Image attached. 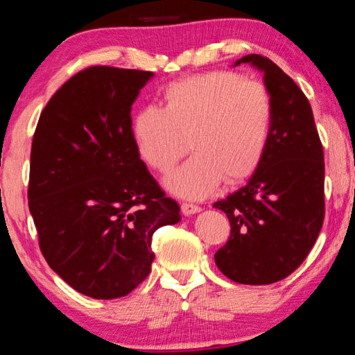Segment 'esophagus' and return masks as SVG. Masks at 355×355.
<instances>
[{"instance_id": "esophagus-1", "label": "esophagus", "mask_w": 355, "mask_h": 355, "mask_svg": "<svg viewBox=\"0 0 355 355\" xmlns=\"http://www.w3.org/2000/svg\"><path fill=\"white\" fill-rule=\"evenodd\" d=\"M200 210H202V208L198 207V205H193V203H187V202H184L182 205H181V211H182V215H196V213H198Z\"/></svg>"}]
</instances>
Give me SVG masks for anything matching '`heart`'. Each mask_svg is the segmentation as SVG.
I'll list each match as a JSON object with an SVG mask.
<instances>
[{"mask_svg": "<svg viewBox=\"0 0 355 355\" xmlns=\"http://www.w3.org/2000/svg\"><path fill=\"white\" fill-rule=\"evenodd\" d=\"M163 103L140 108L130 134L144 162L159 174L178 166L189 139L193 155L168 179L178 196L207 197L223 178L239 182L263 162L275 106L260 82L234 72H205L164 87Z\"/></svg>", "mask_w": 355, "mask_h": 355, "instance_id": "obj_1", "label": "heart"}]
</instances>
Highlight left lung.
Wrapping results in <instances>:
<instances>
[{
  "instance_id": "obj_1",
  "label": "left lung",
  "mask_w": 355,
  "mask_h": 355,
  "mask_svg": "<svg viewBox=\"0 0 355 355\" xmlns=\"http://www.w3.org/2000/svg\"><path fill=\"white\" fill-rule=\"evenodd\" d=\"M263 71L275 106L263 162L239 191L216 202L230 218L218 268L241 284L284 279L312 250L324 218V157L312 106L297 84L261 55L236 61Z\"/></svg>"
}]
</instances>
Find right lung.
<instances>
[{
  "label": "right lung",
  "instance_id": "obj_1",
  "mask_svg": "<svg viewBox=\"0 0 355 355\" xmlns=\"http://www.w3.org/2000/svg\"><path fill=\"white\" fill-rule=\"evenodd\" d=\"M153 72L90 66L43 108L31 152L28 210L46 263L77 293L118 299L152 270L153 232L181 220L130 134Z\"/></svg>",
  "mask_w": 355,
  "mask_h": 355
}]
</instances>
